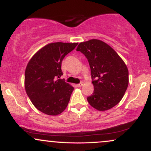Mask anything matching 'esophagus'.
Returning a JSON list of instances; mask_svg holds the SVG:
<instances>
[{"instance_id": "obj_1", "label": "esophagus", "mask_w": 151, "mask_h": 151, "mask_svg": "<svg viewBox=\"0 0 151 151\" xmlns=\"http://www.w3.org/2000/svg\"><path fill=\"white\" fill-rule=\"evenodd\" d=\"M83 86V82H81L79 83V84H77V86H78V87H81V86Z\"/></svg>"}]
</instances>
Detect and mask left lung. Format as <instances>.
<instances>
[{"mask_svg": "<svg viewBox=\"0 0 151 151\" xmlns=\"http://www.w3.org/2000/svg\"><path fill=\"white\" fill-rule=\"evenodd\" d=\"M87 58L91 69L93 92L87 97L89 104L104 111L120 102L129 85L127 66L108 44L92 39L77 47Z\"/></svg>", "mask_w": 151, "mask_h": 151, "instance_id": "obj_1", "label": "left lung"}]
</instances>
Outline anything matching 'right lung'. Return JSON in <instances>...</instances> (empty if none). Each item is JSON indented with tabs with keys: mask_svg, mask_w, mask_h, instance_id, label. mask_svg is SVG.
Returning <instances> with one entry per match:
<instances>
[{
	"mask_svg": "<svg viewBox=\"0 0 151 151\" xmlns=\"http://www.w3.org/2000/svg\"><path fill=\"white\" fill-rule=\"evenodd\" d=\"M77 42H52L36 52L27 63L25 89L36 109L49 116H58L67 108L74 87L60 77L64 58Z\"/></svg>",
	"mask_w": 151,
	"mask_h": 151,
	"instance_id": "1",
	"label": "right lung"
}]
</instances>
